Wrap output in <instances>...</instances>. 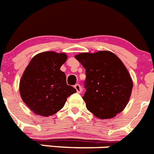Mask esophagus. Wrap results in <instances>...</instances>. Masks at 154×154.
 Masks as SVG:
<instances>
[{
	"mask_svg": "<svg viewBox=\"0 0 154 154\" xmlns=\"http://www.w3.org/2000/svg\"><path fill=\"white\" fill-rule=\"evenodd\" d=\"M74 87L76 90V91H77V93H80L81 92H82V87H81V86H80L79 84H75Z\"/></svg>",
	"mask_w": 154,
	"mask_h": 154,
	"instance_id": "1",
	"label": "esophagus"
}]
</instances>
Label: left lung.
<instances>
[{
  "label": "left lung",
  "mask_w": 154,
  "mask_h": 154,
  "mask_svg": "<svg viewBox=\"0 0 154 154\" xmlns=\"http://www.w3.org/2000/svg\"><path fill=\"white\" fill-rule=\"evenodd\" d=\"M75 57L86 69L82 99L88 111L100 119L122 112L129 101L133 82L120 58L107 51L81 53Z\"/></svg>",
  "instance_id": "8db88e82"
}]
</instances>
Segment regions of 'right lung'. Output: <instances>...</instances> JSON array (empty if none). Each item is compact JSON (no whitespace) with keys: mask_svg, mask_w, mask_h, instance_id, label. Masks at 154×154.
Listing matches in <instances>:
<instances>
[{"mask_svg":"<svg viewBox=\"0 0 154 154\" xmlns=\"http://www.w3.org/2000/svg\"><path fill=\"white\" fill-rule=\"evenodd\" d=\"M65 53L42 52L34 56L23 72L19 92L26 106L36 115L48 117L60 111L67 98L76 92L68 86L64 72Z\"/></svg>","mask_w":154,"mask_h":154,"instance_id":"right-lung-1","label":"right lung"}]
</instances>
